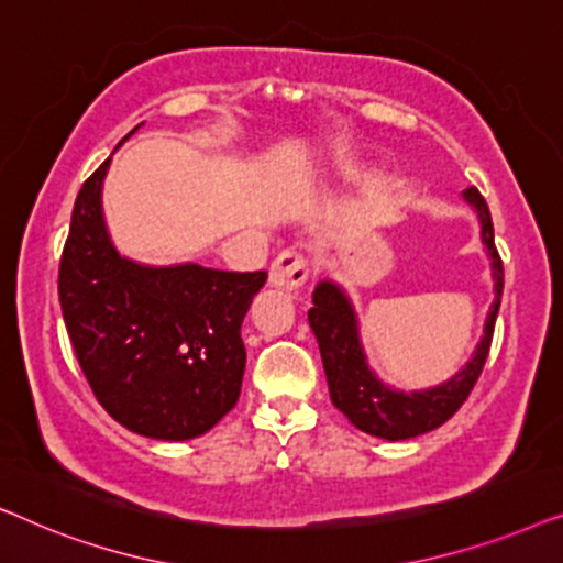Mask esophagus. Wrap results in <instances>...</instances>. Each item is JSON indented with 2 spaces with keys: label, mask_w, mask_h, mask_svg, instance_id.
Segmentation results:
<instances>
[{
  "label": "esophagus",
  "mask_w": 563,
  "mask_h": 563,
  "mask_svg": "<svg viewBox=\"0 0 563 563\" xmlns=\"http://www.w3.org/2000/svg\"><path fill=\"white\" fill-rule=\"evenodd\" d=\"M307 274H310V268H307V258L302 253L284 251L272 264L268 282H272V287L282 291H295L307 282Z\"/></svg>",
  "instance_id": "1"
}]
</instances>
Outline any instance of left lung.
Returning <instances> with one entry per match:
<instances>
[{
    "mask_svg": "<svg viewBox=\"0 0 563 563\" xmlns=\"http://www.w3.org/2000/svg\"><path fill=\"white\" fill-rule=\"evenodd\" d=\"M461 197L479 218L482 245L487 251L492 282H495V302L487 312L484 335L476 343L474 356L451 379L435 384V387L412 391L384 384L374 374V368L368 366L364 343H361L358 314L353 310V302L345 295V289L333 279H322L312 291V307L307 312V320H310L312 333L318 338L330 399L358 430L384 438V441H407V438L441 428L464 405L468 391L479 379L484 361H487L499 302H503L505 272L495 249V228H492L489 207L479 195V189L468 187Z\"/></svg>",
    "mask_w": 563,
    "mask_h": 563,
    "instance_id": "left-lung-1",
    "label": "left lung"
}]
</instances>
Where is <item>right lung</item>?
Listing matches in <instances>:
<instances>
[{
	"label": "right lung",
	"instance_id": "obj_1",
	"mask_svg": "<svg viewBox=\"0 0 563 563\" xmlns=\"http://www.w3.org/2000/svg\"><path fill=\"white\" fill-rule=\"evenodd\" d=\"M110 161L76 197L58 268L64 322L91 391L120 426L156 441H189L238 402L241 325L266 272L120 256L102 210Z\"/></svg>",
	"mask_w": 563,
	"mask_h": 563
}]
</instances>
